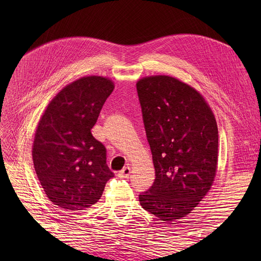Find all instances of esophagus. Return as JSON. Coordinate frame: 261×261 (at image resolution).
<instances>
[{"label":"esophagus","mask_w":261,"mask_h":261,"mask_svg":"<svg viewBox=\"0 0 261 261\" xmlns=\"http://www.w3.org/2000/svg\"><path fill=\"white\" fill-rule=\"evenodd\" d=\"M130 173H131V169H130L129 166H127V167H124L123 169L119 171L118 176L121 177V178H126V177L130 175Z\"/></svg>","instance_id":"obj_1"}]
</instances>
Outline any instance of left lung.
<instances>
[{"label": "left lung", "mask_w": 261, "mask_h": 261, "mask_svg": "<svg viewBox=\"0 0 261 261\" xmlns=\"http://www.w3.org/2000/svg\"><path fill=\"white\" fill-rule=\"evenodd\" d=\"M156 178L141 206L166 222L184 218L206 195L218 164V125L201 94L174 77L137 83Z\"/></svg>", "instance_id": "1"}]
</instances>
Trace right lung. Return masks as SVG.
<instances>
[{
	"label": "right lung",
	"instance_id": "obj_1",
	"mask_svg": "<svg viewBox=\"0 0 261 261\" xmlns=\"http://www.w3.org/2000/svg\"><path fill=\"white\" fill-rule=\"evenodd\" d=\"M113 88L104 77H83L54 97L39 122L33 165L48 198L59 207L92 206L114 176L107 164V148L91 132Z\"/></svg>",
	"mask_w": 261,
	"mask_h": 261
}]
</instances>
